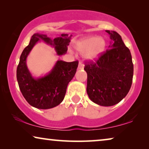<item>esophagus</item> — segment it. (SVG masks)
I'll use <instances>...</instances> for the list:
<instances>
[{
  "instance_id": "34e87169",
  "label": "esophagus",
  "mask_w": 149,
  "mask_h": 149,
  "mask_svg": "<svg viewBox=\"0 0 149 149\" xmlns=\"http://www.w3.org/2000/svg\"><path fill=\"white\" fill-rule=\"evenodd\" d=\"M78 70H82V69H84V65L82 64L81 63H79V65H78V68H77Z\"/></svg>"
}]
</instances>
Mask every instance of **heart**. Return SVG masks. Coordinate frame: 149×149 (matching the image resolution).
Masks as SVG:
<instances>
[{"label": "heart", "mask_w": 149, "mask_h": 149, "mask_svg": "<svg viewBox=\"0 0 149 149\" xmlns=\"http://www.w3.org/2000/svg\"><path fill=\"white\" fill-rule=\"evenodd\" d=\"M105 40L98 36H90L81 39L75 43V50L85 53V58L88 60H95L105 50Z\"/></svg>", "instance_id": "obj_1"}]
</instances>
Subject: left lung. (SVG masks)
I'll return each mask as SVG.
<instances>
[{
    "label": "left lung",
    "instance_id": "1",
    "mask_svg": "<svg viewBox=\"0 0 149 149\" xmlns=\"http://www.w3.org/2000/svg\"><path fill=\"white\" fill-rule=\"evenodd\" d=\"M112 43L95 61L86 62L87 93L93 102L111 106L120 102L129 92L133 77L131 53L116 31L106 30Z\"/></svg>",
    "mask_w": 149,
    "mask_h": 149
}]
</instances>
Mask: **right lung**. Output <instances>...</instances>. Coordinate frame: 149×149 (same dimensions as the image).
Wrapping results in <instances>:
<instances>
[{
  "instance_id": "right-lung-1",
  "label": "right lung",
  "mask_w": 149,
  "mask_h": 149,
  "mask_svg": "<svg viewBox=\"0 0 149 149\" xmlns=\"http://www.w3.org/2000/svg\"><path fill=\"white\" fill-rule=\"evenodd\" d=\"M71 37L61 34L60 37L52 39L46 35L35 33L22 52L17 69V79L22 94L31 106L39 109H49L59 105L63 100L69 82L74 77L78 61L58 60L47 75L34 78L26 64L28 55L40 40L52 45L57 55L65 54Z\"/></svg>"
}]
</instances>
